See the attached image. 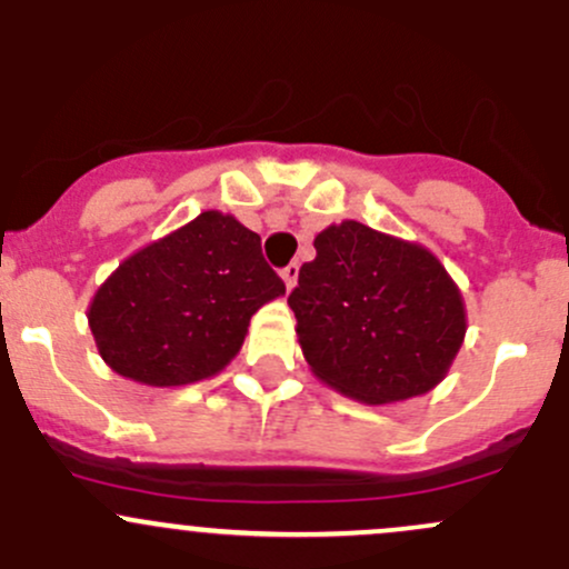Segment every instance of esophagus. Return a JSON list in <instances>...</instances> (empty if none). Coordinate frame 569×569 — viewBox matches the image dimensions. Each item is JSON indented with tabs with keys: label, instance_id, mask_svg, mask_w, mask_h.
I'll return each mask as SVG.
<instances>
[{
	"label": "esophagus",
	"instance_id": "esophagus-1",
	"mask_svg": "<svg viewBox=\"0 0 569 569\" xmlns=\"http://www.w3.org/2000/svg\"><path fill=\"white\" fill-rule=\"evenodd\" d=\"M280 278H283V283H286V289H295L297 286V278H300V263H289V267L283 269V272H280Z\"/></svg>",
	"mask_w": 569,
	"mask_h": 569
}]
</instances>
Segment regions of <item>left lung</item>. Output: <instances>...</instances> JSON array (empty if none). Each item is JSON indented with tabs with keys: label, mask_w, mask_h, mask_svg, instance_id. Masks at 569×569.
Here are the masks:
<instances>
[{
	"label": "left lung",
	"mask_w": 569,
	"mask_h": 569,
	"mask_svg": "<svg viewBox=\"0 0 569 569\" xmlns=\"http://www.w3.org/2000/svg\"><path fill=\"white\" fill-rule=\"evenodd\" d=\"M313 248L289 295L313 375L363 405H393L443 382L468 319L438 256L355 220L327 226Z\"/></svg>",
	"instance_id": "left-lung-1"
}]
</instances>
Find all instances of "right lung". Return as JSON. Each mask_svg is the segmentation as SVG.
Segmentation results:
<instances>
[{"instance_id":"right-lung-1","label":"right lung","mask_w":569,"mask_h":569,"mask_svg":"<svg viewBox=\"0 0 569 569\" xmlns=\"http://www.w3.org/2000/svg\"><path fill=\"white\" fill-rule=\"evenodd\" d=\"M283 295L261 237L233 214L203 211L123 258L90 300L88 325L109 369L140 386L178 388L220 375L252 313Z\"/></svg>"}]
</instances>
